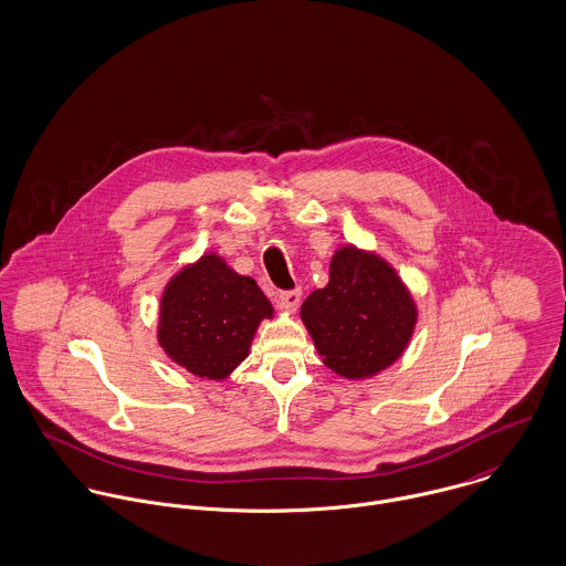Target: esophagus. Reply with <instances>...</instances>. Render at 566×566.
<instances>
[{
	"label": "esophagus",
	"mask_w": 566,
	"mask_h": 566,
	"mask_svg": "<svg viewBox=\"0 0 566 566\" xmlns=\"http://www.w3.org/2000/svg\"><path fill=\"white\" fill-rule=\"evenodd\" d=\"M298 303H301V292L298 290H292V292H281L279 294V298H276V305L281 307V310H285V312H296V307H298Z\"/></svg>",
	"instance_id": "34e87169"
}]
</instances>
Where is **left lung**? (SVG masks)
<instances>
[{"label":"left lung","instance_id":"left-lung-1","mask_svg":"<svg viewBox=\"0 0 566 566\" xmlns=\"http://www.w3.org/2000/svg\"><path fill=\"white\" fill-rule=\"evenodd\" d=\"M301 321L324 366L359 381L390 368L403 355L418 323V307L384 256L346 243L331 256L328 283L305 298Z\"/></svg>","mask_w":566,"mask_h":566}]
</instances>
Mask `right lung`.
I'll return each instance as SVG.
<instances>
[{
  "mask_svg": "<svg viewBox=\"0 0 566 566\" xmlns=\"http://www.w3.org/2000/svg\"><path fill=\"white\" fill-rule=\"evenodd\" d=\"M272 318L254 279L238 274L218 252H205L167 281L157 339L187 373L222 381L248 357L259 324Z\"/></svg>",
  "mask_w": 566,
  "mask_h": 566,
  "instance_id": "obj_1",
  "label": "right lung"
}]
</instances>
